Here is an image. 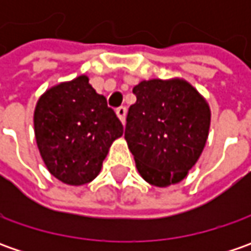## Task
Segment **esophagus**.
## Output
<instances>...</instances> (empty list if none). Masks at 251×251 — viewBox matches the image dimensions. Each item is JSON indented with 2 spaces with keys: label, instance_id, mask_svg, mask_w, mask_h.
<instances>
[{
  "label": "esophagus",
  "instance_id": "esophagus-1",
  "mask_svg": "<svg viewBox=\"0 0 251 251\" xmlns=\"http://www.w3.org/2000/svg\"><path fill=\"white\" fill-rule=\"evenodd\" d=\"M116 114H117V117L120 119L121 123L124 124V123H126V116H127V109L121 106V107H119V109L116 110Z\"/></svg>",
  "mask_w": 251,
  "mask_h": 251
}]
</instances>
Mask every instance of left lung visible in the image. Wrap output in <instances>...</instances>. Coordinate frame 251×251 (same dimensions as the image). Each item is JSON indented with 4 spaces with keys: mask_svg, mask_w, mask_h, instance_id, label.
I'll return each instance as SVG.
<instances>
[{
    "mask_svg": "<svg viewBox=\"0 0 251 251\" xmlns=\"http://www.w3.org/2000/svg\"><path fill=\"white\" fill-rule=\"evenodd\" d=\"M132 93L124 138L141 177L156 187L177 184L207 144L209 104L181 78L141 81Z\"/></svg>",
    "mask_w": 251,
    "mask_h": 251,
    "instance_id": "8db88e82",
    "label": "left lung"
}]
</instances>
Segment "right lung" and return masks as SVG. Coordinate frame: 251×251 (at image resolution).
Wrapping results in <instances>:
<instances>
[{
    "instance_id": "add662e5",
    "label": "right lung",
    "mask_w": 251,
    "mask_h": 251,
    "mask_svg": "<svg viewBox=\"0 0 251 251\" xmlns=\"http://www.w3.org/2000/svg\"><path fill=\"white\" fill-rule=\"evenodd\" d=\"M34 137L46 168L65 184L82 186L100 173L123 124L86 75L44 92L33 114Z\"/></svg>"
}]
</instances>
